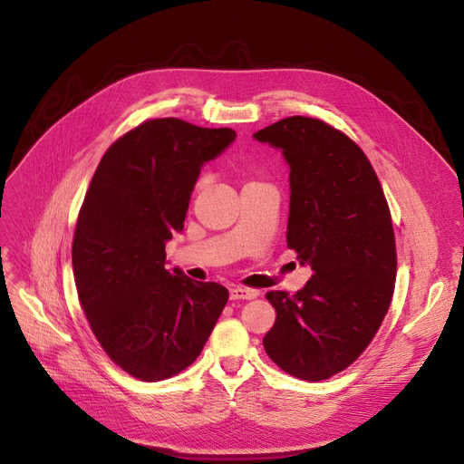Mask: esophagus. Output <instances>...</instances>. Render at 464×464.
<instances>
[{
    "label": "esophagus",
    "instance_id": "obj_1",
    "mask_svg": "<svg viewBox=\"0 0 464 464\" xmlns=\"http://www.w3.org/2000/svg\"><path fill=\"white\" fill-rule=\"evenodd\" d=\"M229 297H231V301H248V299H256L257 297V291H254V289H250V287H242V285H233L231 289H229Z\"/></svg>",
    "mask_w": 464,
    "mask_h": 464
}]
</instances>
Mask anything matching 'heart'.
Masks as SVG:
<instances>
[{
    "label": "heart",
    "instance_id": "heart-1",
    "mask_svg": "<svg viewBox=\"0 0 464 464\" xmlns=\"http://www.w3.org/2000/svg\"><path fill=\"white\" fill-rule=\"evenodd\" d=\"M203 182H205V177H201V179L198 180V188H199V186H203ZM250 184H256V182H250Z\"/></svg>",
    "mask_w": 464,
    "mask_h": 464
}]
</instances>
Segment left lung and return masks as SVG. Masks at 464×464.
I'll return each mask as SVG.
<instances>
[{
  "instance_id": "obj_1",
  "label": "left lung",
  "mask_w": 464,
  "mask_h": 464,
  "mask_svg": "<svg viewBox=\"0 0 464 464\" xmlns=\"http://www.w3.org/2000/svg\"><path fill=\"white\" fill-rule=\"evenodd\" d=\"M289 165L287 248L312 278L295 295L269 291L276 322L263 346L301 380H327L364 352L392 304L397 250L374 169L343 131L289 116L254 133Z\"/></svg>"
}]
</instances>
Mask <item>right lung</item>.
<instances>
[{
    "instance_id": "right-lung-1",
    "label": "right lung",
    "mask_w": 464,
    "mask_h": 464,
    "mask_svg": "<svg viewBox=\"0 0 464 464\" xmlns=\"http://www.w3.org/2000/svg\"><path fill=\"white\" fill-rule=\"evenodd\" d=\"M179 118L146 120L97 165L72 237L79 301L97 343L128 374L158 382L199 357L229 291L165 269L201 167L235 140Z\"/></svg>"
}]
</instances>
